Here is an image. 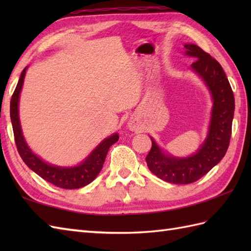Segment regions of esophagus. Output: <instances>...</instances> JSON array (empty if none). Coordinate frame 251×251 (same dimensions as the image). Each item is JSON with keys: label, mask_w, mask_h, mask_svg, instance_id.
I'll return each instance as SVG.
<instances>
[{"label": "esophagus", "mask_w": 251, "mask_h": 251, "mask_svg": "<svg viewBox=\"0 0 251 251\" xmlns=\"http://www.w3.org/2000/svg\"><path fill=\"white\" fill-rule=\"evenodd\" d=\"M128 127H129L130 130H136L137 129V125L135 124V123H132V122L128 123Z\"/></svg>", "instance_id": "34e87169"}]
</instances>
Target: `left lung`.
Returning a JSON list of instances; mask_svg holds the SVG:
<instances>
[{
	"mask_svg": "<svg viewBox=\"0 0 251 251\" xmlns=\"http://www.w3.org/2000/svg\"><path fill=\"white\" fill-rule=\"evenodd\" d=\"M184 54L196 59L191 65V69L209 90L212 108L206 139L192 155L174 156L159 148L150 137L152 148L146 157L149 169L158 178L175 184L195 182L226 155L235 110L231 85L220 63L195 44L185 43Z\"/></svg>",
	"mask_w": 251,
	"mask_h": 251,
	"instance_id": "1",
	"label": "left lung"
}]
</instances>
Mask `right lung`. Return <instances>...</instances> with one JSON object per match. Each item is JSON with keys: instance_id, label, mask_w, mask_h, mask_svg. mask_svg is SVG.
Returning <instances> with one entry per match:
<instances>
[{"instance_id": "add662e5", "label": "right lung", "mask_w": 251, "mask_h": 251, "mask_svg": "<svg viewBox=\"0 0 251 251\" xmlns=\"http://www.w3.org/2000/svg\"><path fill=\"white\" fill-rule=\"evenodd\" d=\"M26 69H28V67H25L21 72L18 84L13 94L12 100H10V121H12L15 142L16 146H17L19 155L31 170H33L41 178L49 181L50 183L58 186V188L68 190L83 188V186L92 182L99 175L100 170L102 169L104 159L110 147L119 140V134L114 132L108 138H104L89 153L87 157H85L81 163L75 165V166H57V165L47 163L40 156H37L31 150L25 139L19 120V98L21 89H23Z\"/></svg>"}]
</instances>
